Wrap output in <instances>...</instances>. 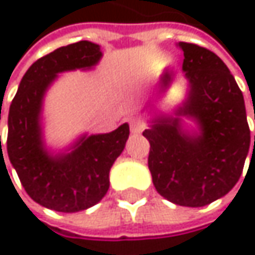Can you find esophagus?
Instances as JSON below:
<instances>
[{
    "label": "esophagus",
    "instance_id": "34e87169",
    "mask_svg": "<svg viewBox=\"0 0 255 255\" xmlns=\"http://www.w3.org/2000/svg\"><path fill=\"white\" fill-rule=\"evenodd\" d=\"M129 128H131V131L132 132H141L143 131V128H144V123L140 120V118H131V121H129Z\"/></svg>",
    "mask_w": 255,
    "mask_h": 255
}]
</instances>
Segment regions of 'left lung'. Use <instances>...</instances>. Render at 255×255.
I'll use <instances>...</instances> for the list:
<instances>
[{"label":"left lung","instance_id":"left-lung-1","mask_svg":"<svg viewBox=\"0 0 255 255\" xmlns=\"http://www.w3.org/2000/svg\"><path fill=\"white\" fill-rule=\"evenodd\" d=\"M178 45L190 84L189 100L178 114L193 117L201 135L184 134L178 120H156L143 131L150 143L147 165L161 196L183 207H204L238 183L251 135L242 91L225 62L205 47Z\"/></svg>","mask_w":255,"mask_h":255}]
</instances>
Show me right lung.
Returning <instances> with one entry per match:
<instances>
[{
  "mask_svg": "<svg viewBox=\"0 0 255 255\" xmlns=\"http://www.w3.org/2000/svg\"><path fill=\"white\" fill-rule=\"evenodd\" d=\"M100 57V47L90 41L51 51L27 69L10 105L7 134L10 162L26 193L54 211H82L106 195L111 167L124 150L129 135L128 124H123L108 134L82 137L68 155L53 158L42 147L39 112L47 87L59 72L91 68Z\"/></svg>",
  "mask_w": 255,
  "mask_h": 255,
  "instance_id": "obj_1",
  "label": "right lung"
}]
</instances>
